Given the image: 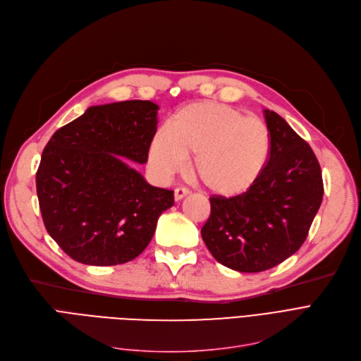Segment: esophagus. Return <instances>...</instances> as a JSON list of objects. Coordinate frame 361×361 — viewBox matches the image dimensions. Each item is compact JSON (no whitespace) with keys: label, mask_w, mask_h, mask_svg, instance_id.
Masks as SVG:
<instances>
[{"label":"esophagus","mask_w":361,"mask_h":361,"mask_svg":"<svg viewBox=\"0 0 361 361\" xmlns=\"http://www.w3.org/2000/svg\"><path fill=\"white\" fill-rule=\"evenodd\" d=\"M187 195H190V192H188V188H185V187H178V188H176V190H174V199L177 202L184 199Z\"/></svg>","instance_id":"34e87169"}]
</instances>
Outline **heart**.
Returning a JSON list of instances; mask_svg holds the SVG:
<instances>
[{
	"label": "heart",
	"instance_id": "b5f03b06",
	"mask_svg": "<svg viewBox=\"0 0 361 361\" xmlns=\"http://www.w3.org/2000/svg\"><path fill=\"white\" fill-rule=\"evenodd\" d=\"M271 154L269 128L257 117H245L230 105L193 102L178 109L168 128L155 133L149 164L162 178L193 157L195 178L224 197L249 192L262 176Z\"/></svg>",
	"mask_w": 361,
	"mask_h": 361
}]
</instances>
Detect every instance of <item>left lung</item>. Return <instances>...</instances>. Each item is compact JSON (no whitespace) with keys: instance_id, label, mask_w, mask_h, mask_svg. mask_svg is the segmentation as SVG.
Returning <instances> with one entry per match:
<instances>
[{"instance_id":"1","label":"left lung","mask_w":361,"mask_h":361,"mask_svg":"<svg viewBox=\"0 0 361 361\" xmlns=\"http://www.w3.org/2000/svg\"><path fill=\"white\" fill-rule=\"evenodd\" d=\"M271 154L249 192L212 196L202 238L224 267L268 271L293 256L307 238L324 197L316 155L276 112L264 109Z\"/></svg>"}]
</instances>
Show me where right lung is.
<instances>
[{
  "label": "right lung",
  "instance_id": "add662e5",
  "mask_svg": "<svg viewBox=\"0 0 361 361\" xmlns=\"http://www.w3.org/2000/svg\"><path fill=\"white\" fill-rule=\"evenodd\" d=\"M159 106L97 105L56 130L42 152L36 192L48 234L75 262L114 267L150 243L174 192L150 185L123 157L147 162Z\"/></svg>",
  "mask_w": 361,
  "mask_h": 361
}]
</instances>
